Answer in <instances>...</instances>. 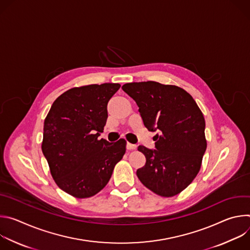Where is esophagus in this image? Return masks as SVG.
I'll list each match as a JSON object with an SVG mask.
<instances>
[{
    "label": "esophagus",
    "instance_id": "1",
    "mask_svg": "<svg viewBox=\"0 0 250 250\" xmlns=\"http://www.w3.org/2000/svg\"><path fill=\"white\" fill-rule=\"evenodd\" d=\"M137 146H135V145H132V144H129V142H127V145H126V148L128 149V150H133V149H135Z\"/></svg>",
    "mask_w": 250,
    "mask_h": 250
}]
</instances>
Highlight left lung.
Returning <instances> with one entry per match:
<instances>
[{
	"label": "left lung",
	"instance_id": "1",
	"mask_svg": "<svg viewBox=\"0 0 250 250\" xmlns=\"http://www.w3.org/2000/svg\"><path fill=\"white\" fill-rule=\"evenodd\" d=\"M122 89L138 105L146 127L157 131L155 148L138 146L146 165L137 169L140 182L161 197L186 189L200 171L207 148L205 119L184 89L154 81L125 84Z\"/></svg>",
	"mask_w": 250,
	"mask_h": 250
}]
</instances>
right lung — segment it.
Segmentation results:
<instances>
[{"instance_id": "obj_1", "label": "right lung", "mask_w": 250, "mask_h": 250, "mask_svg": "<svg viewBox=\"0 0 250 250\" xmlns=\"http://www.w3.org/2000/svg\"><path fill=\"white\" fill-rule=\"evenodd\" d=\"M116 83L75 87L52 104L44 120L42 149L57 186L75 198L99 193L125 153L126 141L99 139L108 119L106 105Z\"/></svg>"}]
</instances>
